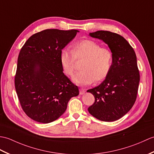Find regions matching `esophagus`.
Instances as JSON below:
<instances>
[{
    "mask_svg": "<svg viewBox=\"0 0 154 154\" xmlns=\"http://www.w3.org/2000/svg\"><path fill=\"white\" fill-rule=\"evenodd\" d=\"M85 90L84 89H82V88H80V95H83V94H85Z\"/></svg>",
    "mask_w": 154,
    "mask_h": 154,
    "instance_id": "obj_1",
    "label": "esophagus"
}]
</instances>
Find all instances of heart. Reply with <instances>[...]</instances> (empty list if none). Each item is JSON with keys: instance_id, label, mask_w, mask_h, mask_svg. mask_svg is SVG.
Here are the masks:
<instances>
[{"instance_id": "heart-1", "label": "heart", "mask_w": 154, "mask_h": 154, "mask_svg": "<svg viewBox=\"0 0 154 154\" xmlns=\"http://www.w3.org/2000/svg\"><path fill=\"white\" fill-rule=\"evenodd\" d=\"M71 52L66 49L61 51L60 62L64 73L71 76L76 68V61L83 60L80 64L82 70L73 77L74 82L86 86L107 77L113 62L112 51L107 47H101L95 41L84 39L74 43Z\"/></svg>"}]
</instances>
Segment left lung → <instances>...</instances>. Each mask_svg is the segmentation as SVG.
I'll use <instances>...</instances> for the list:
<instances>
[{
  "instance_id": "left-lung-1",
  "label": "left lung",
  "mask_w": 154,
  "mask_h": 154,
  "mask_svg": "<svg viewBox=\"0 0 154 154\" xmlns=\"http://www.w3.org/2000/svg\"><path fill=\"white\" fill-rule=\"evenodd\" d=\"M90 35L107 44L112 53L113 62L103 82L87 91L95 97L88 111L102 121H117L131 110L137 97L140 73L136 53L119 34L101 30L90 33Z\"/></svg>"
}]
</instances>
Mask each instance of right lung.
Masks as SVG:
<instances>
[{"label":"right lung","mask_w":154,"mask_h":154,"mask_svg":"<svg viewBox=\"0 0 154 154\" xmlns=\"http://www.w3.org/2000/svg\"><path fill=\"white\" fill-rule=\"evenodd\" d=\"M76 29H47L33 34L20 51L14 84L25 113L33 121L49 123L59 118L78 88L63 73L60 51Z\"/></svg>","instance_id":"1"}]
</instances>
